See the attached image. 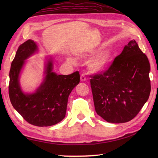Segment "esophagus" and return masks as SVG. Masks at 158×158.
<instances>
[{
    "instance_id": "obj_1",
    "label": "esophagus",
    "mask_w": 158,
    "mask_h": 158,
    "mask_svg": "<svg viewBox=\"0 0 158 158\" xmlns=\"http://www.w3.org/2000/svg\"><path fill=\"white\" fill-rule=\"evenodd\" d=\"M80 79H81V81H86V77H85V75H83V74L81 75V77H80Z\"/></svg>"
}]
</instances>
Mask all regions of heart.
Instances as JSON below:
<instances>
[{"label":"heart","instance_id":"1","mask_svg":"<svg viewBox=\"0 0 158 158\" xmlns=\"http://www.w3.org/2000/svg\"><path fill=\"white\" fill-rule=\"evenodd\" d=\"M100 51H101L100 48L95 49L83 55V58L85 59H90L98 54ZM113 58V53L110 51H105L100 53L90 62L89 65V69L94 73H101L105 71L110 65Z\"/></svg>","mask_w":158,"mask_h":158}]
</instances>
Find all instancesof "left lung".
Instances as JSON below:
<instances>
[{"mask_svg": "<svg viewBox=\"0 0 158 158\" xmlns=\"http://www.w3.org/2000/svg\"><path fill=\"white\" fill-rule=\"evenodd\" d=\"M149 72L148 58L132 40L108 70L91 76L96 113L109 123L132 120L149 97Z\"/></svg>", "mask_w": 158, "mask_h": 158, "instance_id": "left-lung-1", "label": "left lung"}]
</instances>
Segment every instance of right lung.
I'll list each match as a JSON object with an SVG mask.
<instances>
[{
	"label": "right lung",
	"mask_w": 158,
	"mask_h": 158,
	"mask_svg": "<svg viewBox=\"0 0 158 158\" xmlns=\"http://www.w3.org/2000/svg\"><path fill=\"white\" fill-rule=\"evenodd\" d=\"M36 42L28 40L20 45L11 65L9 95L11 102L26 122L43 127L55 125L64 118L70 92L80 81L78 71L70 75H58L53 71V59H47L45 77L37 89L25 93L19 83V76L27 60L37 53Z\"/></svg>",
	"instance_id": "right-lung-1"
}]
</instances>
